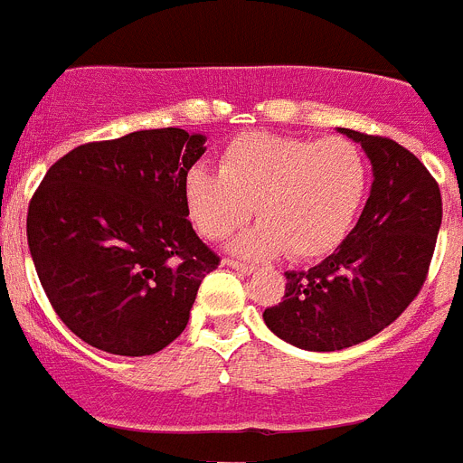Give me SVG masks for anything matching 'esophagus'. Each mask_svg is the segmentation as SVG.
<instances>
[{"label": "esophagus", "mask_w": 463, "mask_h": 463, "mask_svg": "<svg viewBox=\"0 0 463 463\" xmlns=\"http://www.w3.org/2000/svg\"><path fill=\"white\" fill-rule=\"evenodd\" d=\"M224 267L234 269V271H239V273H245V276H252V273L257 271L252 264H243V261H236V260H224Z\"/></svg>", "instance_id": "esophagus-1"}]
</instances>
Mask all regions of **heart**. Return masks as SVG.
<instances>
[{
	"instance_id": "b5f03b06",
	"label": "heart",
	"mask_w": 463,
	"mask_h": 463,
	"mask_svg": "<svg viewBox=\"0 0 463 463\" xmlns=\"http://www.w3.org/2000/svg\"><path fill=\"white\" fill-rule=\"evenodd\" d=\"M366 190L369 165L350 138L250 132L227 143L220 174L187 171L185 206L211 241L234 234L255 211L260 224L234 243L241 255L315 260L350 234Z\"/></svg>"
}]
</instances>
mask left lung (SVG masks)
I'll list each match as a JSON object with an SVG mask.
<instances>
[{"label": "left lung", "instance_id": "1", "mask_svg": "<svg viewBox=\"0 0 463 463\" xmlns=\"http://www.w3.org/2000/svg\"><path fill=\"white\" fill-rule=\"evenodd\" d=\"M373 166L362 215L336 250L308 271H288L280 304L264 322L282 341L334 353L390 326L427 280L443 220L439 183L392 138L343 129Z\"/></svg>", "mask_w": 463, "mask_h": 463}]
</instances>
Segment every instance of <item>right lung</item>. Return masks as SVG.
I'll list each match as a JSON object with an SVG mask.
<instances>
[{
  "label": "right lung",
  "instance_id": "right-lung-1",
  "mask_svg": "<svg viewBox=\"0 0 463 463\" xmlns=\"http://www.w3.org/2000/svg\"><path fill=\"white\" fill-rule=\"evenodd\" d=\"M203 134L178 127L94 141L57 159L27 211V243L60 320L88 345L146 357L181 336L220 257L187 220Z\"/></svg>",
  "mask_w": 463,
  "mask_h": 463
}]
</instances>
